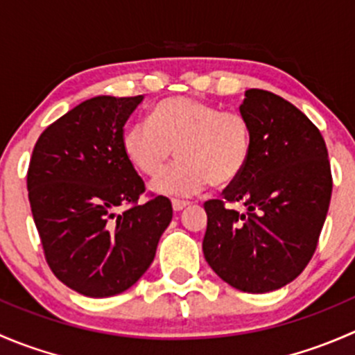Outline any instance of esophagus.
Masks as SVG:
<instances>
[{
	"label": "esophagus",
	"instance_id": "34e87169",
	"mask_svg": "<svg viewBox=\"0 0 355 355\" xmlns=\"http://www.w3.org/2000/svg\"><path fill=\"white\" fill-rule=\"evenodd\" d=\"M171 206H173V211H182V209H185V207L189 206V202L187 200H178V199H173L171 200Z\"/></svg>",
	"mask_w": 355,
	"mask_h": 355
}]
</instances>
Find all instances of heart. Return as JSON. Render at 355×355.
Masks as SVG:
<instances>
[{"label": "heart", "mask_w": 355, "mask_h": 355, "mask_svg": "<svg viewBox=\"0 0 355 355\" xmlns=\"http://www.w3.org/2000/svg\"><path fill=\"white\" fill-rule=\"evenodd\" d=\"M121 144L127 159L149 178L163 173L175 149L178 163L157 178L153 191L191 198L209 182L227 187L244 173L252 151V128L241 111L177 96L153 106L149 121L128 125Z\"/></svg>", "instance_id": "obj_1"}]
</instances>
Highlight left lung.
I'll return each mask as SVG.
<instances>
[{
	"instance_id": "obj_1",
	"label": "left lung",
	"mask_w": 355,
	"mask_h": 355,
	"mask_svg": "<svg viewBox=\"0 0 355 355\" xmlns=\"http://www.w3.org/2000/svg\"><path fill=\"white\" fill-rule=\"evenodd\" d=\"M241 113L252 128V151L221 199L204 202L202 252L228 285L264 293L295 280L313 257L330 207L331 168L321 132L292 103L249 89ZM235 202L245 214L226 206Z\"/></svg>"
}]
</instances>
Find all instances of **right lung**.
I'll return each mask as SVG.
<instances>
[{
    "mask_svg": "<svg viewBox=\"0 0 355 355\" xmlns=\"http://www.w3.org/2000/svg\"><path fill=\"white\" fill-rule=\"evenodd\" d=\"M142 98L87 99L49 125L32 151L27 191L46 263L82 295L130 288L173 216L163 196L139 204L144 180L123 153V125Z\"/></svg>",
    "mask_w": 355,
    "mask_h": 355,
    "instance_id": "right-lung-1",
    "label": "right lung"
}]
</instances>
